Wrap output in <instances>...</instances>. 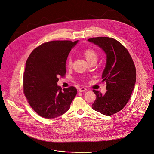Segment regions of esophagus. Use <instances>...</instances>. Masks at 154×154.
Masks as SVG:
<instances>
[{
  "mask_svg": "<svg viewBox=\"0 0 154 154\" xmlns=\"http://www.w3.org/2000/svg\"><path fill=\"white\" fill-rule=\"evenodd\" d=\"M86 90H87V89H86V88H84V87L80 88L79 89V91L80 92H83V91H86Z\"/></svg>",
  "mask_w": 154,
  "mask_h": 154,
  "instance_id": "esophagus-1",
  "label": "esophagus"
}]
</instances>
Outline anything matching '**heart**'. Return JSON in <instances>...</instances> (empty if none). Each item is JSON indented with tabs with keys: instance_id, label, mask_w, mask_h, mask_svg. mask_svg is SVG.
I'll return each instance as SVG.
<instances>
[{
	"instance_id": "b5f03b06",
	"label": "heart",
	"mask_w": 154,
	"mask_h": 154,
	"mask_svg": "<svg viewBox=\"0 0 154 154\" xmlns=\"http://www.w3.org/2000/svg\"><path fill=\"white\" fill-rule=\"evenodd\" d=\"M83 54L85 59L89 63L92 61H97L98 56L97 51L93 48H88L85 49L83 51ZM72 63V59L70 57H69L67 60L68 67H71Z\"/></svg>"
}]
</instances>
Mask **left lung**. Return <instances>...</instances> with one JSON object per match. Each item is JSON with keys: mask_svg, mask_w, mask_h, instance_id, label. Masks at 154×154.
Returning a JSON list of instances; mask_svg holds the SVG:
<instances>
[{"mask_svg": "<svg viewBox=\"0 0 154 154\" xmlns=\"http://www.w3.org/2000/svg\"><path fill=\"white\" fill-rule=\"evenodd\" d=\"M88 40L102 48L106 54L102 79L106 83L107 91L103 95L93 90L97 97L92 108L110 116L121 111L129 100L136 82L135 66L128 49L117 40L97 37Z\"/></svg>", "mask_w": 154, "mask_h": 154, "instance_id": "left-lung-1", "label": "left lung"}]
</instances>
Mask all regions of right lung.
<instances>
[{"label":"right lung","instance_id":"right-lung-1","mask_svg":"<svg viewBox=\"0 0 154 154\" xmlns=\"http://www.w3.org/2000/svg\"><path fill=\"white\" fill-rule=\"evenodd\" d=\"M77 40H53L35 48L29 56L23 74V93L32 109L45 119L58 117L70 108L77 91L62 89L59 76L66 74V62Z\"/></svg>","mask_w":154,"mask_h":154}]
</instances>
